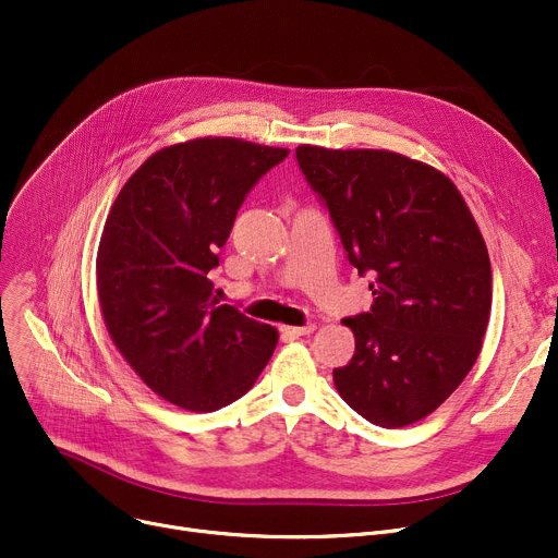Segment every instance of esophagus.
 <instances>
[{
    "label": "esophagus",
    "instance_id": "34e87169",
    "mask_svg": "<svg viewBox=\"0 0 558 558\" xmlns=\"http://www.w3.org/2000/svg\"><path fill=\"white\" fill-rule=\"evenodd\" d=\"M280 332L289 339H296V337L314 332V326L312 324H307V326H280Z\"/></svg>",
    "mask_w": 558,
    "mask_h": 558
}]
</instances>
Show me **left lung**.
I'll list each match as a JSON object with an SVG mask.
<instances>
[{"label":"left lung","mask_w":558,"mask_h":558,"mask_svg":"<svg viewBox=\"0 0 558 558\" xmlns=\"http://www.w3.org/2000/svg\"><path fill=\"white\" fill-rule=\"evenodd\" d=\"M296 160L326 205L348 262L371 276L373 305L343 318L355 355L339 396L373 425H412L477 362L490 316V259L446 173L383 149L303 144Z\"/></svg>","instance_id":"8db88e82"}]
</instances>
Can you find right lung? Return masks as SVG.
Here are the masks:
<instances>
[{
  "instance_id": "right-lung-1",
  "label": "right lung",
  "mask_w": 558,
  "mask_h": 558,
  "mask_svg": "<svg viewBox=\"0 0 558 558\" xmlns=\"http://www.w3.org/2000/svg\"><path fill=\"white\" fill-rule=\"evenodd\" d=\"M287 156L234 137L167 146L106 219L97 291L110 339L146 387L187 412L242 398L274 355L276 328L219 305L208 274L246 194Z\"/></svg>"
}]
</instances>
